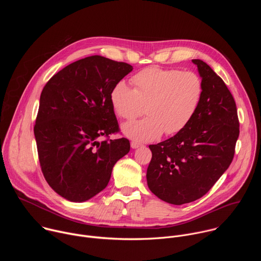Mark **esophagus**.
Returning <instances> with one entry per match:
<instances>
[{
	"label": "esophagus",
	"instance_id": "1",
	"mask_svg": "<svg viewBox=\"0 0 261 261\" xmlns=\"http://www.w3.org/2000/svg\"><path fill=\"white\" fill-rule=\"evenodd\" d=\"M140 146H142L141 143H139V142H137V141H131V147H132V148H138V147H140Z\"/></svg>",
	"mask_w": 261,
	"mask_h": 261
}]
</instances>
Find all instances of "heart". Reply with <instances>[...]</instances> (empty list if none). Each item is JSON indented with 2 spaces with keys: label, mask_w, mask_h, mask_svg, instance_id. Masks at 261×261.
<instances>
[{
  "label": "heart",
  "mask_w": 261,
  "mask_h": 261,
  "mask_svg": "<svg viewBox=\"0 0 261 261\" xmlns=\"http://www.w3.org/2000/svg\"><path fill=\"white\" fill-rule=\"evenodd\" d=\"M134 88L119 82L110 92V103L117 115L132 120L142 113L145 118L126 123L123 133L140 142L158 139L164 132L173 135L189 124L200 103L203 86L194 72L147 68L132 77Z\"/></svg>",
  "instance_id": "b5f03b06"
}]
</instances>
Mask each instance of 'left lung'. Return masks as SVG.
Instances as JSON below:
<instances>
[{
	"instance_id": "obj_1",
	"label": "left lung",
	"mask_w": 261,
	"mask_h": 261,
	"mask_svg": "<svg viewBox=\"0 0 261 261\" xmlns=\"http://www.w3.org/2000/svg\"><path fill=\"white\" fill-rule=\"evenodd\" d=\"M192 63L203 86L195 115L174 136L148 145V188L175 205L192 202L210 191L229 167L240 134L237 105L226 85L203 61Z\"/></svg>"
}]
</instances>
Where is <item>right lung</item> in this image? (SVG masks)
Wrapping results in <instances>:
<instances>
[{
    "label": "right lung",
    "instance_id": "add662e5",
    "mask_svg": "<svg viewBox=\"0 0 261 261\" xmlns=\"http://www.w3.org/2000/svg\"><path fill=\"white\" fill-rule=\"evenodd\" d=\"M133 67L101 56L74 62L42 90L34 127L43 175L55 192L84 202L107 186L127 138L100 140L119 131L110 92Z\"/></svg>",
    "mask_w": 261,
    "mask_h": 261
}]
</instances>
